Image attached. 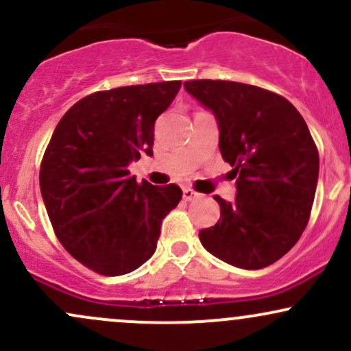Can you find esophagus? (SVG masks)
<instances>
[{
    "label": "esophagus",
    "instance_id": "34e87169",
    "mask_svg": "<svg viewBox=\"0 0 351 351\" xmlns=\"http://www.w3.org/2000/svg\"><path fill=\"white\" fill-rule=\"evenodd\" d=\"M198 198V193L193 190H190V188H183V199L184 202H191V199Z\"/></svg>",
    "mask_w": 351,
    "mask_h": 351
}]
</instances>
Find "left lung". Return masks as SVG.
<instances>
[{
	"instance_id": "8db88e82",
	"label": "left lung",
	"mask_w": 351,
	"mask_h": 351,
	"mask_svg": "<svg viewBox=\"0 0 351 351\" xmlns=\"http://www.w3.org/2000/svg\"><path fill=\"white\" fill-rule=\"evenodd\" d=\"M184 90L215 114L219 152L237 176V198L215 196L221 215L199 241L237 268L268 267L293 248L313 206L319 158L305 119L283 96L252 84L193 80Z\"/></svg>"
}]
</instances>
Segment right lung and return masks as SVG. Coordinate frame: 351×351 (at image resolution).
<instances>
[{"instance_id": "obj_1", "label": "right lung", "mask_w": 351, "mask_h": 351, "mask_svg": "<svg viewBox=\"0 0 351 351\" xmlns=\"http://www.w3.org/2000/svg\"><path fill=\"white\" fill-rule=\"evenodd\" d=\"M182 82L113 88L84 96L64 113L40 168L41 196L60 243L105 276L133 271L156 250L161 221L182 199L176 184L130 176L153 155L155 121Z\"/></svg>"}]
</instances>
